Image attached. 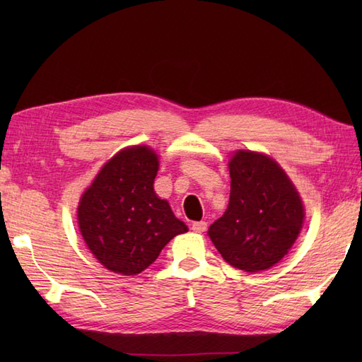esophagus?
<instances>
[{
	"mask_svg": "<svg viewBox=\"0 0 362 362\" xmlns=\"http://www.w3.org/2000/svg\"><path fill=\"white\" fill-rule=\"evenodd\" d=\"M191 228H193L196 233H204L205 230H206V222H205V221L193 222V224H191Z\"/></svg>",
	"mask_w": 362,
	"mask_h": 362,
	"instance_id": "34e87169",
	"label": "esophagus"
}]
</instances>
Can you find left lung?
<instances>
[{"label":"left lung","mask_w":362,"mask_h":362,"mask_svg":"<svg viewBox=\"0 0 362 362\" xmlns=\"http://www.w3.org/2000/svg\"><path fill=\"white\" fill-rule=\"evenodd\" d=\"M230 201L209 228L228 264L245 272L271 269L286 255L302 230V199L286 173L259 152L236 151L228 161Z\"/></svg>","instance_id":"8db88e82"}]
</instances>
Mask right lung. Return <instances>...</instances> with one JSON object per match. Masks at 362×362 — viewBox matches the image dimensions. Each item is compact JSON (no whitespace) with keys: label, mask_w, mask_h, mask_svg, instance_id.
<instances>
[{"label":"right lung","mask_w":362,"mask_h":362,"mask_svg":"<svg viewBox=\"0 0 362 362\" xmlns=\"http://www.w3.org/2000/svg\"><path fill=\"white\" fill-rule=\"evenodd\" d=\"M158 157L148 146H130L113 156L82 194L81 235L105 269L135 275L188 227L153 191Z\"/></svg>","instance_id":"add662e5"}]
</instances>
